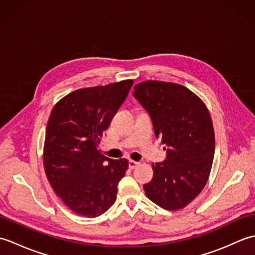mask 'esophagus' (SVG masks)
Segmentation results:
<instances>
[{
	"label": "esophagus",
	"instance_id": "esophagus-1",
	"mask_svg": "<svg viewBox=\"0 0 255 255\" xmlns=\"http://www.w3.org/2000/svg\"><path fill=\"white\" fill-rule=\"evenodd\" d=\"M140 163L139 162H137V161H133V160H130L129 161V163H128V165H129V169H134V167H137L138 165H139Z\"/></svg>",
	"mask_w": 255,
	"mask_h": 255
}]
</instances>
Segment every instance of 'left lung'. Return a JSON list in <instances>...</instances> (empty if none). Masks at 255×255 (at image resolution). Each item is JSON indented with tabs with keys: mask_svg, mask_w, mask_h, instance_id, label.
I'll use <instances>...</instances> for the list:
<instances>
[{
	"mask_svg": "<svg viewBox=\"0 0 255 255\" xmlns=\"http://www.w3.org/2000/svg\"><path fill=\"white\" fill-rule=\"evenodd\" d=\"M133 89L167 152L163 163L152 164L153 178L143 185L145 195L166 210L182 209L203 191L213 165L215 132L208 108L177 83L148 80Z\"/></svg>",
	"mask_w": 255,
	"mask_h": 255,
	"instance_id": "left-lung-1",
	"label": "left lung"
}]
</instances>
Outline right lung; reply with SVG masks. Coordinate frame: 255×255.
I'll return each instance as SVG.
<instances>
[{
    "label": "right lung",
    "instance_id": "right-lung-1",
    "mask_svg": "<svg viewBox=\"0 0 255 255\" xmlns=\"http://www.w3.org/2000/svg\"><path fill=\"white\" fill-rule=\"evenodd\" d=\"M133 80L75 90L52 108L44 143L48 181L73 213L94 218L115 203L128 160L101 153L99 143Z\"/></svg>",
    "mask_w": 255,
    "mask_h": 255
}]
</instances>
